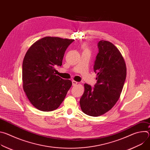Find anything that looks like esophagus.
<instances>
[{
    "mask_svg": "<svg viewBox=\"0 0 150 150\" xmlns=\"http://www.w3.org/2000/svg\"><path fill=\"white\" fill-rule=\"evenodd\" d=\"M72 85H73V86H75V85H76L77 83H78V82H77L76 81H74V80L72 81Z\"/></svg>",
    "mask_w": 150,
    "mask_h": 150,
    "instance_id": "34e87169",
    "label": "esophagus"
}]
</instances>
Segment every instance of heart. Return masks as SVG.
Masks as SVG:
<instances>
[{"label": "heart", "mask_w": 150, "mask_h": 150, "mask_svg": "<svg viewBox=\"0 0 150 150\" xmlns=\"http://www.w3.org/2000/svg\"><path fill=\"white\" fill-rule=\"evenodd\" d=\"M86 49V50H87V49Z\"/></svg>", "instance_id": "heart-1"}]
</instances>
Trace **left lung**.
I'll list each match as a JSON object with an SVG mask.
<instances>
[{
	"label": "left lung",
	"instance_id": "left-lung-1",
	"mask_svg": "<svg viewBox=\"0 0 150 150\" xmlns=\"http://www.w3.org/2000/svg\"><path fill=\"white\" fill-rule=\"evenodd\" d=\"M94 65L97 82L92 87L85 83L79 103L82 111L91 116H99L109 111L119 100L126 76L125 60L112 42L101 40Z\"/></svg>",
	"mask_w": 150,
	"mask_h": 150
}]
</instances>
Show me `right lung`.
<instances>
[{
    "label": "right lung",
    "mask_w": 150,
    "mask_h": 150,
    "mask_svg": "<svg viewBox=\"0 0 150 150\" xmlns=\"http://www.w3.org/2000/svg\"><path fill=\"white\" fill-rule=\"evenodd\" d=\"M74 41L59 37H46L28 50L23 63V89L34 107L41 111L57 109L72 85L54 73L61 66L64 54Z\"/></svg>",
    "instance_id": "1"
}]
</instances>
